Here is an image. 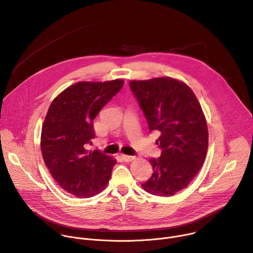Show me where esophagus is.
Instances as JSON below:
<instances>
[{
    "instance_id": "esophagus-1",
    "label": "esophagus",
    "mask_w": 253,
    "mask_h": 253,
    "mask_svg": "<svg viewBox=\"0 0 253 253\" xmlns=\"http://www.w3.org/2000/svg\"><path fill=\"white\" fill-rule=\"evenodd\" d=\"M122 158L124 159V162L129 163L132 162V160L135 159V156H131V155H126V154H122Z\"/></svg>"
}]
</instances>
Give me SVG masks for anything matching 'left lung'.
<instances>
[{
  "instance_id": "left-lung-1",
  "label": "left lung",
  "mask_w": 253,
  "mask_h": 253,
  "mask_svg": "<svg viewBox=\"0 0 253 253\" xmlns=\"http://www.w3.org/2000/svg\"><path fill=\"white\" fill-rule=\"evenodd\" d=\"M148 123L158 130L159 158H151V177L142 188L147 193L169 197L186 189L204 165L208 150V126L192 88L172 78H154L129 83Z\"/></svg>"
}]
</instances>
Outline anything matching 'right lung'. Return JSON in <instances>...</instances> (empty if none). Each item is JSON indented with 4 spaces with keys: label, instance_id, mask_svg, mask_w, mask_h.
Listing matches in <instances>:
<instances>
[{
    "label": "right lung",
    "instance_id": "1",
    "mask_svg": "<svg viewBox=\"0 0 253 253\" xmlns=\"http://www.w3.org/2000/svg\"><path fill=\"white\" fill-rule=\"evenodd\" d=\"M124 84L122 80L79 82L52 101L41 130V152L49 172L68 194L89 198L102 192L116 159L86 144L95 138L94 119Z\"/></svg>",
    "mask_w": 253,
    "mask_h": 253
}]
</instances>
